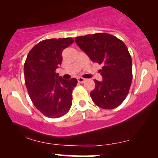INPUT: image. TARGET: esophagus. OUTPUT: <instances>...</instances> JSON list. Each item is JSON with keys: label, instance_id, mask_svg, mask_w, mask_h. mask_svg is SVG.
Instances as JSON below:
<instances>
[{"label": "esophagus", "instance_id": "1", "mask_svg": "<svg viewBox=\"0 0 158 158\" xmlns=\"http://www.w3.org/2000/svg\"><path fill=\"white\" fill-rule=\"evenodd\" d=\"M77 80H78V81H79V83H84L86 81V79H84L83 77H79L77 79Z\"/></svg>", "mask_w": 158, "mask_h": 158}]
</instances>
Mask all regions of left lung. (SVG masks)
Wrapping results in <instances>:
<instances>
[{"label":"left lung","mask_w":158,"mask_h":158,"mask_svg":"<svg viewBox=\"0 0 158 158\" xmlns=\"http://www.w3.org/2000/svg\"><path fill=\"white\" fill-rule=\"evenodd\" d=\"M75 41L93 62L102 64V81L94 80L92 100L103 109L119 106L129 93L132 81V60L123 41L107 33L77 37Z\"/></svg>","instance_id":"1"}]
</instances>
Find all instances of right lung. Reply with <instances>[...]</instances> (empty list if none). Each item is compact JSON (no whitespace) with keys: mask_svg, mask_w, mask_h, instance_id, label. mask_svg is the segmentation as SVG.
<instances>
[{"mask_svg":"<svg viewBox=\"0 0 158 158\" xmlns=\"http://www.w3.org/2000/svg\"><path fill=\"white\" fill-rule=\"evenodd\" d=\"M73 43L67 38L44 40L31 48L24 63V81L31 102L44 115L61 117L70 110L75 78L66 79L56 72L62 63V52Z\"/></svg>","mask_w":158,"mask_h":158,"instance_id":"1","label":"right lung"}]
</instances>
